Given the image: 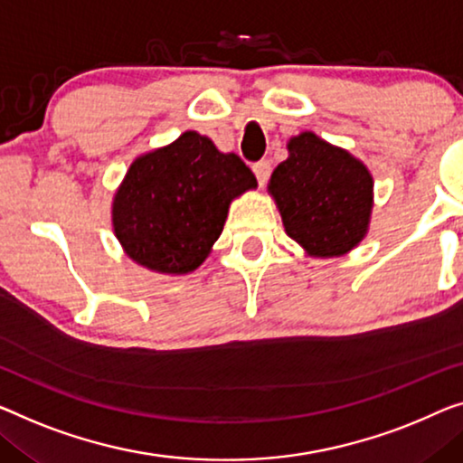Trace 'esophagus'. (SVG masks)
<instances>
[{"mask_svg":"<svg viewBox=\"0 0 463 463\" xmlns=\"http://www.w3.org/2000/svg\"><path fill=\"white\" fill-rule=\"evenodd\" d=\"M253 172H255V176H258V183L260 184H266V181H268V178H270V172H272L270 162H268V160L255 162L253 164Z\"/></svg>","mask_w":463,"mask_h":463,"instance_id":"1","label":"esophagus"}]
</instances>
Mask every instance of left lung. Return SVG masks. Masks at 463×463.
<instances>
[{
    "label": "left lung",
    "instance_id": "8db88e82",
    "mask_svg": "<svg viewBox=\"0 0 463 463\" xmlns=\"http://www.w3.org/2000/svg\"><path fill=\"white\" fill-rule=\"evenodd\" d=\"M288 157L276 165L268 193L288 237L314 258H339L362 243L370 226V170L318 135L288 141Z\"/></svg>",
    "mask_w": 463,
    "mask_h": 463
}]
</instances>
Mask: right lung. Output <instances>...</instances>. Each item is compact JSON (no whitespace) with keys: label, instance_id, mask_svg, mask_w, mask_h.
I'll list each match as a JSON object with an SVG mask.
<instances>
[{"label":"right lung","instance_id":"1","mask_svg":"<svg viewBox=\"0 0 463 463\" xmlns=\"http://www.w3.org/2000/svg\"><path fill=\"white\" fill-rule=\"evenodd\" d=\"M258 187L237 154L187 130L130 164L112 203V226L137 264L189 274L203 264L224 229L231 202Z\"/></svg>","mask_w":463,"mask_h":463}]
</instances>
